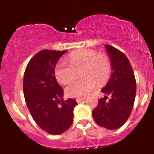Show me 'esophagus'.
Segmentation results:
<instances>
[{"label":"esophagus","mask_w":154,"mask_h":154,"mask_svg":"<svg viewBox=\"0 0 154 154\" xmlns=\"http://www.w3.org/2000/svg\"><path fill=\"white\" fill-rule=\"evenodd\" d=\"M85 99V98H77V99H76V102H77V103H81V102L84 101Z\"/></svg>","instance_id":"esophagus-1"}]
</instances>
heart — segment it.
Segmentation results:
<instances>
[{
    "instance_id": "heart-1",
    "label": "heart",
    "mask_w": 154,
    "mask_h": 154,
    "mask_svg": "<svg viewBox=\"0 0 154 154\" xmlns=\"http://www.w3.org/2000/svg\"><path fill=\"white\" fill-rule=\"evenodd\" d=\"M69 62L61 60L55 68V76L62 85L69 83L81 71L82 79L70 83L65 88L69 97H83L99 84L106 83L112 73L109 58L92 49H82L70 54Z\"/></svg>"
}]
</instances>
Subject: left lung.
I'll return each instance as SVG.
<instances>
[{
	"instance_id": "left-lung-1",
	"label": "left lung",
	"mask_w": 154,
	"mask_h": 154,
	"mask_svg": "<svg viewBox=\"0 0 154 154\" xmlns=\"http://www.w3.org/2000/svg\"><path fill=\"white\" fill-rule=\"evenodd\" d=\"M112 64V73L102 92L111 96L99 99L97 106L92 111V116L99 126L108 130H116L126 121L135 101L137 83L131 64L124 53L106 45Z\"/></svg>"
}]
</instances>
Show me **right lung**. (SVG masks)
<instances>
[{"mask_svg":"<svg viewBox=\"0 0 154 154\" xmlns=\"http://www.w3.org/2000/svg\"><path fill=\"white\" fill-rule=\"evenodd\" d=\"M67 51L42 50L28 62L23 79V91L29 112L46 133L59 135L73 122L75 99L64 100L63 89L55 76V68Z\"/></svg>","mask_w":154,"mask_h":154,"instance_id":"add662e5","label":"right lung"}]
</instances>
